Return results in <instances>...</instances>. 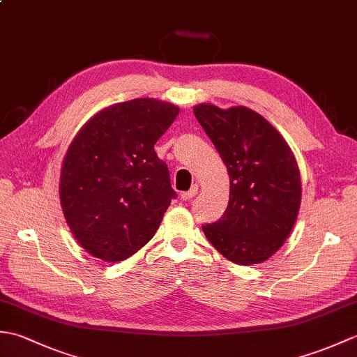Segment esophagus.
<instances>
[{
    "mask_svg": "<svg viewBox=\"0 0 357 357\" xmlns=\"http://www.w3.org/2000/svg\"><path fill=\"white\" fill-rule=\"evenodd\" d=\"M198 190H199V187L198 185H192V188L188 192H184L183 195H181V198H183L184 201H190L193 196H196V193H198Z\"/></svg>",
    "mask_w": 357,
    "mask_h": 357,
    "instance_id": "esophagus-1",
    "label": "esophagus"
}]
</instances>
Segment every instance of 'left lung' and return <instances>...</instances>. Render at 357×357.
I'll list each match as a JSON object with an SVG mask.
<instances>
[{
    "mask_svg": "<svg viewBox=\"0 0 357 357\" xmlns=\"http://www.w3.org/2000/svg\"><path fill=\"white\" fill-rule=\"evenodd\" d=\"M196 119L221 155L230 199L219 221L202 225L219 253L239 265L267 261L285 244L298 219L302 184L284 136L259 113L202 102Z\"/></svg>",
    "mask_w": 357,
    "mask_h": 357,
    "instance_id": "left-lung-1",
    "label": "left lung"
}]
</instances>
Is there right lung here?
Instances as JSON below:
<instances>
[{
  "instance_id": "obj_1",
  "label": "right lung",
  "mask_w": 357,
  "mask_h": 357,
  "mask_svg": "<svg viewBox=\"0 0 357 357\" xmlns=\"http://www.w3.org/2000/svg\"><path fill=\"white\" fill-rule=\"evenodd\" d=\"M179 107L155 98L109 105L67 149L59 201L78 244L104 262L130 257L155 236L176 193L155 144Z\"/></svg>"
}]
</instances>
